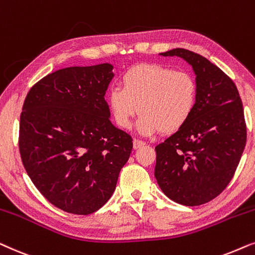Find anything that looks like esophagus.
Here are the masks:
<instances>
[{"label":"esophagus","mask_w":255,"mask_h":255,"mask_svg":"<svg viewBox=\"0 0 255 255\" xmlns=\"http://www.w3.org/2000/svg\"><path fill=\"white\" fill-rule=\"evenodd\" d=\"M144 144H145V142H144V141L137 140V138H135V140L133 141V147H134V149H138V148L143 147Z\"/></svg>","instance_id":"34e87169"}]
</instances>
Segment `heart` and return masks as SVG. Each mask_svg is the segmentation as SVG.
Wrapping results in <instances>:
<instances>
[{
  "instance_id": "obj_1",
  "label": "heart",
  "mask_w": 255,
  "mask_h": 255,
  "mask_svg": "<svg viewBox=\"0 0 255 255\" xmlns=\"http://www.w3.org/2000/svg\"><path fill=\"white\" fill-rule=\"evenodd\" d=\"M121 87H112L107 105L115 124L128 129L140 110L137 130L152 135L174 133L192 117L198 85L188 71L156 64H140L122 73Z\"/></svg>"
}]
</instances>
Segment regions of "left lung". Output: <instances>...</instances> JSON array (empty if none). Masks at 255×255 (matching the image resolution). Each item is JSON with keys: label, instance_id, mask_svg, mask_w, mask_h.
I'll use <instances>...</instances> for the list:
<instances>
[{"label": "left lung", "instance_id": "left-lung-1", "mask_svg": "<svg viewBox=\"0 0 255 255\" xmlns=\"http://www.w3.org/2000/svg\"><path fill=\"white\" fill-rule=\"evenodd\" d=\"M177 56L192 66L198 100L190 120L156 145L155 177L165 196L178 204H205L232 179L246 144V122L232 79L201 54L185 49Z\"/></svg>", "mask_w": 255, "mask_h": 255}]
</instances>
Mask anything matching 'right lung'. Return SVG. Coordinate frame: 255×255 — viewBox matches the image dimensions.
<instances>
[{
  "instance_id": "obj_1",
  "label": "right lung",
  "mask_w": 255,
  "mask_h": 255,
  "mask_svg": "<svg viewBox=\"0 0 255 255\" xmlns=\"http://www.w3.org/2000/svg\"><path fill=\"white\" fill-rule=\"evenodd\" d=\"M111 64L66 67L30 88L19 121V154L51 204L73 215L96 212L113 195L133 138L110 120L105 100Z\"/></svg>"
}]
</instances>
